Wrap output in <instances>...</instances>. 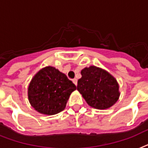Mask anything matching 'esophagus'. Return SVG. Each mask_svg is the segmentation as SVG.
Returning a JSON list of instances; mask_svg holds the SVG:
<instances>
[{"instance_id": "34e87169", "label": "esophagus", "mask_w": 148, "mask_h": 148, "mask_svg": "<svg viewBox=\"0 0 148 148\" xmlns=\"http://www.w3.org/2000/svg\"><path fill=\"white\" fill-rule=\"evenodd\" d=\"M73 82L74 83V84H75V85H77V79H73Z\"/></svg>"}]
</instances>
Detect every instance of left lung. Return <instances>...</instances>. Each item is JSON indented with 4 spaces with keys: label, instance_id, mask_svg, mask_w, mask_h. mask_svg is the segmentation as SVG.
<instances>
[{
    "label": "left lung",
    "instance_id": "left-lung-1",
    "mask_svg": "<svg viewBox=\"0 0 148 148\" xmlns=\"http://www.w3.org/2000/svg\"><path fill=\"white\" fill-rule=\"evenodd\" d=\"M77 90L90 107L106 110L115 104L120 92L116 79L105 69L90 66L81 71Z\"/></svg>",
    "mask_w": 148,
    "mask_h": 148
}]
</instances>
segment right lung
Wrapping results in <instances>:
<instances>
[{"label": "right lung", "instance_id": "add662e5", "mask_svg": "<svg viewBox=\"0 0 148 148\" xmlns=\"http://www.w3.org/2000/svg\"><path fill=\"white\" fill-rule=\"evenodd\" d=\"M75 89L76 86L64 73L48 66L33 76L28 88V98L37 112L54 115L65 109L69 96Z\"/></svg>", "mask_w": 148, "mask_h": 148}]
</instances>
